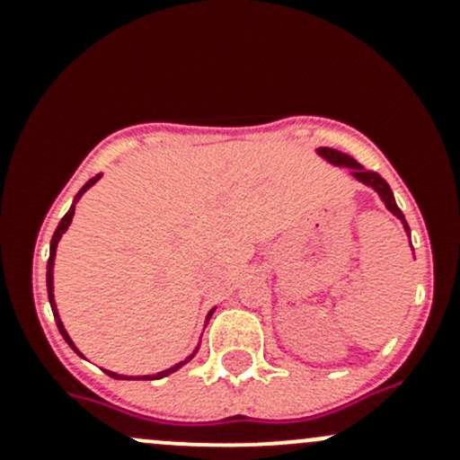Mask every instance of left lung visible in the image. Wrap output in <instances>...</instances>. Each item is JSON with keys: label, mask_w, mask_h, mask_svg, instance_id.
Segmentation results:
<instances>
[{"label": "left lung", "mask_w": 460, "mask_h": 460, "mask_svg": "<svg viewBox=\"0 0 460 460\" xmlns=\"http://www.w3.org/2000/svg\"><path fill=\"white\" fill-rule=\"evenodd\" d=\"M316 153H318L320 157H324V160H327L329 164H333V166H347V169H351V175H354V178L358 180V182H363L365 187L374 189V191L378 193L380 200L385 202V207H387V211H392L394 216H396L398 220L402 222V226H405L407 235H410V226H407L405 216H402V211H401V208H398L396 200H394L392 189H389V184L385 182V180L380 178L378 173H374V171H367V169H365V166H360L358 162L354 160V157L347 155V153H342V151H336V148L320 146V148H316Z\"/></svg>", "instance_id": "8db88e82"}]
</instances>
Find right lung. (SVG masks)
I'll return each mask as SVG.
<instances>
[{
	"instance_id": "1",
	"label": "right lung",
	"mask_w": 460,
	"mask_h": 460,
	"mask_svg": "<svg viewBox=\"0 0 460 460\" xmlns=\"http://www.w3.org/2000/svg\"><path fill=\"white\" fill-rule=\"evenodd\" d=\"M102 178V173H97L95 178H91L88 180V182L84 184V187L80 189V191H77V196H75V200H73V204H71V208H68L66 211V216L62 217V220H59V225H58V229H55V234H53V240H50V256H49V262H46V289H49V303H50V309H53V316H55V323H58V329H59V333H62L64 336V341L68 342V347H71L73 351H75V354H80L82 356V351L77 349L75 347V342L71 341V336H68V332L66 329H64V323L62 320H59V314H58V305H55V294H53V267H55V252H58V243L59 240H62V234H66V229H68V225H71V220H73V216H75V204H77V200H80L82 196H84V193L88 191V189L93 187V184L97 182V180ZM213 312H216V307L211 309V312L207 314V320H204V324L208 323V318L213 316ZM198 354V347L196 349H193V354L191 356H187V358L184 360H180L178 365H173V367H169V369H164V372H157V374H153V376H124V374H115V372H109V369H104L106 374L111 376V378H142V380H157V378H164V376H169V374H173V372H178L180 367H182V365H187L189 360L193 358V356Z\"/></svg>"
}]
</instances>
